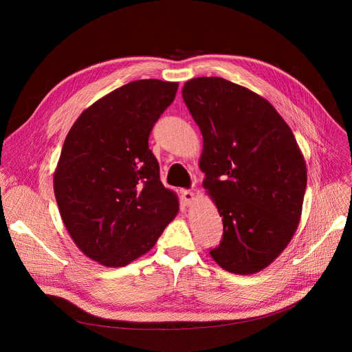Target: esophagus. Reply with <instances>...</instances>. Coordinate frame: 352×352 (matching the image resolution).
Instances as JSON below:
<instances>
[{"mask_svg":"<svg viewBox=\"0 0 352 352\" xmlns=\"http://www.w3.org/2000/svg\"><path fill=\"white\" fill-rule=\"evenodd\" d=\"M193 199H195V195L192 190H189V189L181 190V200L184 202V205H186V206L190 205L193 202Z\"/></svg>","mask_w":352,"mask_h":352,"instance_id":"34e87169","label":"esophagus"}]
</instances>
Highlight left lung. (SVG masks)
<instances>
[{
  "instance_id": "1",
  "label": "left lung",
  "mask_w": 352,
  "mask_h": 352,
  "mask_svg": "<svg viewBox=\"0 0 352 352\" xmlns=\"http://www.w3.org/2000/svg\"><path fill=\"white\" fill-rule=\"evenodd\" d=\"M182 97L204 136V186L223 217V238L210 255L231 273L261 272L298 227L304 156L274 107L243 86L202 76L184 85Z\"/></svg>"
}]
</instances>
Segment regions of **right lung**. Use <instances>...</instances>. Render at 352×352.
Segmentation results:
<instances>
[{
    "instance_id": "add662e5",
    "label": "right lung",
    "mask_w": 352,
    "mask_h": 352,
    "mask_svg": "<svg viewBox=\"0 0 352 352\" xmlns=\"http://www.w3.org/2000/svg\"><path fill=\"white\" fill-rule=\"evenodd\" d=\"M177 90L175 82H129L86 109L67 135L54 174L58 209L82 252L104 266L148 252L178 213L148 148Z\"/></svg>"
}]
</instances>
